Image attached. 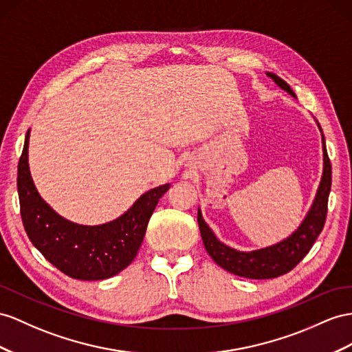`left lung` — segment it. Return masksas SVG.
Segmentation results:
<instances>
[{
	"label": "left lung",
	"instance_id": "8db88e82",
	"mask_svg": "<svg viewBox=\"0 0 352 352\" xmlns=\"http://www.w3.org/2000/svg\"><path fill=\"white\" fill-rule=\"evenodd\" d=\"M266 74L267 77L272 78L279 87L284 89L285 92L296 98L292 87L288 86L281 77H278L274 73ZM318 128L321 131L320 124ZM321 137L324 166L317 195H315V199L308 214L305 215L303 221L300 223V226L297 228L290 236L283 239L281 242H278V244L254 251H239L232 248L217 239L211 228L205 223L201 210L197 208V224H199L205 250L220 267L226 269L228 272L235 274L238 276H244L250 279H269L290 272V270L309 253L315 239L318 238L324 228V223H326L327 202L331 187V165L327 156L326 141H324L322 131Z\"/></svg>",
	"mask_w": 352,
	"mask_h": 352
}]
</instances>
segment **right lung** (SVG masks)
Returning a JSON list of instances; mask_svg holds the SVG:
<instances>
[{
	"instance_id": "1",
	"label": "right lung",
	"mask_w": 352,
	"mask_h": 352,
	"mask_svg": "<svg viewBox=\"0 0 352 352\" xmlns=\"http://www.w3.org/2000/svg\"><path fill=\"white\" fill-rule=\"evenodd\" d=\"M30 131L17 166V193L26 235L32 245L65 275L98 281L117 275L137 256L147 224L169 184L151 188L113 221L83 226L53 211L37 192L28 164Z\"/></svg>"
}]
</instances>
